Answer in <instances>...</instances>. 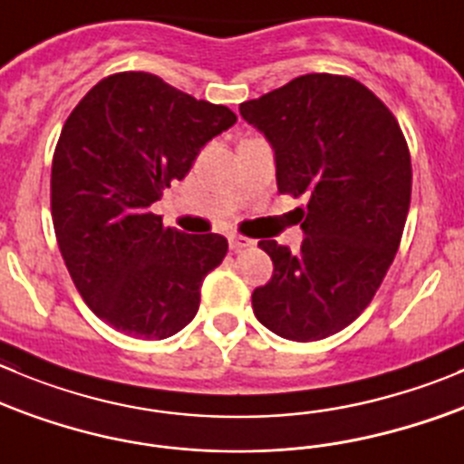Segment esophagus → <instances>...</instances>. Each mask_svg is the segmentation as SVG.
<instances>
[{
    "label": "esophagus",
    "instance_id": "obj_1",
    "mask_svg": "<svg viewBox=\"0 0 464 464\" xmlns=\"http://www.w3.org/2000/svg\"><path fill=\"white\" fill-rule=\"evenodd\" d=\"M250 246H255V241L248 239V237L229 235V248L232 250H244V248H250Z\"/></svg>",
    "mask_w": 464,
    "mask_h": 464
}]
</instances>
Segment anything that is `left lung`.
<instances>
[{
  "instance_id": "left-lung-1",
  "label": "left lung",
  "mask_w": 464,
  "mask_h": 464,
  "mask_svg": "<svg viewBox=\"0 0 464 464\" xmlns=\"http://www.w3.org/2000/svg\"><path fill=\"white\" fill-rule=\"evenodd\" d=\"M276 152L277 191L298 207L305 239L291 253L259 241L273 277L253 312L291 342H319L367 310L403 237L412 163L394 113L351 77L303 74L239 107Z\"/></svg>"
}]
</instances>
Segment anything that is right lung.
Wrapping results in <instances>:
<instances>
[{
  "label": "right lung",
  "instance_id": "add662e5",
  "mask_svg": "<svg viewBox=\"0 0 464 464\" xmlns=\"http://www.w3.org/2000/svg\"><path fill=\"white\" fill-rule=\"evenodd\" d=\"M235 122L150 72L104 77L65 121L52 159L56 241L83 303L118 333L166 339L196 316L227 239L163 227L150 207Z\"/></svg>",
  "mask_w": 464,
  "mask_h": 464
}]
</instances>
